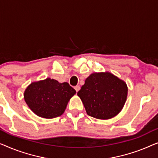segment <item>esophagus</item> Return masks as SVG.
Masks as SVG:
<instances>
[{
    "instance_id": "1",
    "label": "esophagus",
    "mask_w": 158,
    "mask_h": 158,
    "mask_svg": "<svg viewBox=\"0 0 158 158\" xmlns=\"http://www.w3.org/2000/svg\"><path fill=\"white\" fill-rule=\"evenodd\" d=\"M80 89H81V87H80L79 85H76V86H75V90H76V92H78Z\"/></svg>"
}]
</instances>
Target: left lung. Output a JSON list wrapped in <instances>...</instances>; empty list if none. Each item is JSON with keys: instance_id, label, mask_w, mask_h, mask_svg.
I'll list each match as a JSON object with an SVG mask.
<instances>
[{"instance_id": "left-lung-1", "label": "left lung", "mask_w": 158, "mask_h": 158, "mask_svg": "<svg viewBox=\"0 0 158 158\" xmlns=\"http://www.w3.org/2000/svg\"><path fill=\"white\" fill-rule=\"evenodd\" d=\"M128 88L126 83L111 73H94L77 92L86 113L98 119H109L124 107Z\"/></svg>"}]
</instances>
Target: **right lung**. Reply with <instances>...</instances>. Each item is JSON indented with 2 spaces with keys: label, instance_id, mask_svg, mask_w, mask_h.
Listing matches in <instances>:
<instances>
[{
  "label": "right lung",
  "instance_id": "right-lung-1",
  "mask_svg": "<svg viewBox=\"0 0 158 158\" xmlns=\"http://www.w3.org/2000/svg\"><path fill=\"white\" fill-rule=\"evenodd\" d=\"M75 90L68 83H59L48 78L33 82L25 90L24 100L29 109L36 115L52 118L64 113Z\"/></svg>",
  "mask_w": 158,
  "mask_h": 158
}]
</instances>
